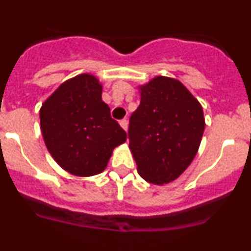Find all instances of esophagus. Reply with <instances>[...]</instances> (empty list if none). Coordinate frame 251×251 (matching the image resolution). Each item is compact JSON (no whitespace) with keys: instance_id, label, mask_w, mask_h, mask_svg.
<instances>
[{"instance_id":"obj_1","label":"esophagus","mask_w":251,"mask_h":251,"mask_svg":"<svg viewBox=\"0 0 251 251\" xmlns=\"http://www.w3.org/2000/svg\"><path fill=\"white\" fill-rule=\"evenodd\" d=\"M120 126L126 131V130H127V121H126V120H121V121H120Z\"/></svg>"}]
</instances>
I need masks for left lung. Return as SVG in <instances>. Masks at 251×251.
<instances>
[{
	"label": "left lung",
	"mask_w": 251,
	"mask_h": 251,
	"mask_svg": "<svg viewBox=\"0 0 251 251\" xmlns=\"http://www.w3.org/2000/svg\"><path fill=\"white\" fill-rule=\"evenodd\" d=\"M138 89L140 106L130 117L129 148L147 182L170 184L198 153L205 127L203 108L174 77L155 76Z\"/></svg>",
	"instance_id": "left-lung-1"
}]
</instances>
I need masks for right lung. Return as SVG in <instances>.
I'll return each mask as SVG.
<instances>
[{"instance_id":"1","label":"right lung","mask_w":251,"mask_h":251,"mask_svg":"<svg viewBox=\"0 0 251 251\" xmlns=\"http://www.w3.org/2000/svg\"><path fill=\"white\" fill-rule=\"evenodd\" d=\"M102 89L98 77L80 74L61 84L39 109L44 144L74 176L103 172L113 149L126 142V132L102 100Z\"/></svg>"}]
</instances>
